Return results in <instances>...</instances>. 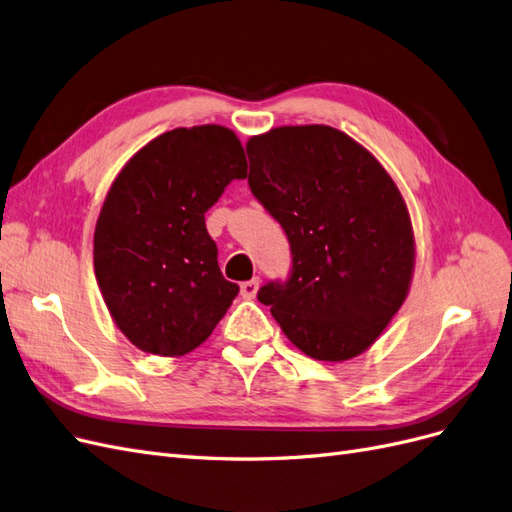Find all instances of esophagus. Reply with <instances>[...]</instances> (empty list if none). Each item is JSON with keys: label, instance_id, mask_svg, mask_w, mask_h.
I'll return each instance as SVG.
<instances>
[{"label": "esophagus", "instance_id": "34e87169", "mask_svg": "<svg viewBox=\"0 0 512 512\" xmlns=\"http://www.w3.org/2000/svg\"><path fill=\"white\" fill-rule=\"evenodd\" d=\"M258 286H260V277H254V280L243 282V284H241L243 299H254L256 292H258Z\"/></svg>", "mask_w": 512, "mask_h": 512}]
</instances>
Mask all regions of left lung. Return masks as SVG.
<instances>
[{
	"mask_svg": "<svg viewBox=\"0 0 512 512\" xmlns=\"http://www.w3.org/2000/svg\"><path fill=\"white\" fill-rule=\"evenodd\" d=\"M250 190L284 228L288 277L258 301L290 342L318 361H346L384 331L412 269L410 215L367 149L329 126L275 128L247 143Z\"/></svg>",
	"mask_w": 512,
	"mask_h": 512,
	"instance_id": "left-lung-1",
	"label": "left lung"
}]
</instances>
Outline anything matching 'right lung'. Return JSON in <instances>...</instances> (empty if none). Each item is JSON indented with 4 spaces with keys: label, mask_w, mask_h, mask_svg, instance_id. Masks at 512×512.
Instances as JSON below:
<instances>
[{
    "label": "right lung",
    "mask_w": 512,
    "mask_h": 512,
    "mask_svg": "<svg viewBox=\"0 0 512 512\" xmlns=\"http://www.w3.org/2000/svg\"><path fill=\"white\" fill-rule=\"evenodd\" d=\"M247 177L235 132L177 128L123 166L94 235V269L121 333L149 354L200 346L239 286L224 280L205 213L230 181Z\"/></svg>",
    "instance_id": "add662e5"
}]
</instances>
